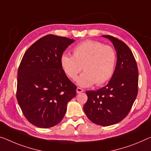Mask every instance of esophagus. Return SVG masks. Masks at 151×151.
Wrapping results in <instances>:
<instances>
[{"label":"esophagus","instance_id":"esophagus-1","mask_svg":"<svg viewBox=\"0 0 151 151\" xmlns=\"http://www.w3.org/2000/svg\"><path fill=\"white\" fill-rule=\"evenodd\" d=\"M76 92H77V93H81V92H83V90L82 88H77V89H76Z\"/></svg>","mask_w":151,"mask_h":151}]
</instances>
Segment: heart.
I'll return each mask as SVG.
<instances>
[{"label":"heart","mask_w":151,"mask_h":151,"mask_svg":"<svg viewBox=\"0 0 151 151\" xmlns=\"http://www.w3.org/2000/svg\"><path fill=\"white\" fill-rule=\"evenodd\" d=\"M73 56L63 54L60 59L64 73L71 80H76L82 69L84 71L78 78L82 87H88L95 83L100 86L106 83L114 73L117 55L114 48L101 42L86 40L73 49Z\"/></svg>","instance_id":"1"}]
</instances>
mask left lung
Instances as JSON below:
<instances>
[{
    "mask_svg": "<svg viewBox=\"0 0 151 151\" xmlns=\"http://www.w3.org/2000/svg\"><path fill=\"white\" fill-rule=\"evenodd\" d=\"M117 51V63L108 84L94 91L86 92L88 101L83 111L94 124L108 126L124 119L131 110L138 90V69L133 53L124 42L104 35Z\"/></svg>",
    "mask_w": 151,
    "mask_h": 151,
    "instance_id": "1",
    "label": "left lung"
}]
</instances>
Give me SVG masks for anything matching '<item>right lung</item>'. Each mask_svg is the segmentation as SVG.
Masks as SVG:
<instances>
[{"label": "right lung", "mask_w": 151, "mask_h": 151, "mask_svg": "<svg viewBox=\"0 0 151 151\" xmlns=\"http://www.w3.org/2000/svg\"><path fill=\"white\" fill-rule=\"evenodd\" d=\"M74 40L52 34L42 37L25 52L17 72V100L29 123L42 128L59 124L76 86L64 73L60 59Z\"/></svg>", "instance_id": "obj_1"}]
</instances>
